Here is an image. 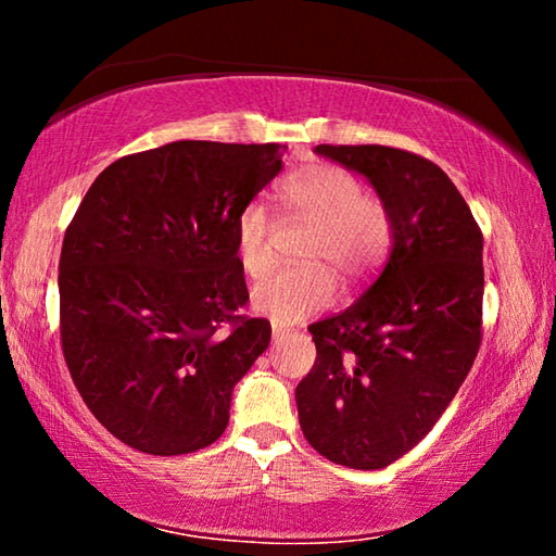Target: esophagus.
<instances>
[{
	"instance_id": "1",
	"label": "esophagus",
	"mask_w": 556,
	"mask_h": 556,
	"mask_svg": "<svg viewBox=\"0 0 556 556\" xmlns=\"http://www.w3.org/2000/svg\"><path fill=\"white\" fill-rule=\"evenodd\" d=\"M287 336H289L287 328H281V326H277V324H271V341H275V343H281V341H285Z\"/></svg>"
}]
</instances>
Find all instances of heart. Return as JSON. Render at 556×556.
Segmentation results:
<instances>
[{
    "label": "heart",
    "mask_w": 556,
    "mask_h": 556,
    "mask_svg": "<svg viewBox=\"0 0 556 556\" xmlns=\"http://www.w3.org/2000/svg\"><path fill=\"white\" fill-rule=\"evenodd\" d=\"M289 213L316 223L304 250L306 262L324 260L338 275L357 277L378 262L390 244V215L380 201L361 195V184L345 168L306 164L277 188ZM267 211L248 203L235 220V255L244 275L262 277L275 262ZM336 285L324 265L287 267L252 289V306L277 324H294L333 301Z\"/></svg>",
    "instance_id": "heart-1"
}]
</instances>
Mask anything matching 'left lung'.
Listing matches in <instances>:
<instances>
[{"label":"left lung","mask_w":556,"mask_h":556,"mask_svg":"<svg viewBox=\"0 0 556 556\" xmlns=\"http://www.w3.org/2000/svg\"><path fill=\"white\" fill-rule=\"evenodd\" d=\"M314 152L361 174L390 215L378 279L343 314L308 326L312 372L296 384L308 444L338 466H390L425 439L481 345L483 235L437 164L380 144Z\"/></svg>","instance_id":"1"}]
</instances>
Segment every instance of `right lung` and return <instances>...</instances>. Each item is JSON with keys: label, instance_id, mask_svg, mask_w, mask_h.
I'll return each mask as SVG.
<instances>
[{"label": "right lung", "instance_id": "right-lung-1", "mask_svg": "<svg viewBox=\"0 0 556 556\" xmlns=\"http://www.w3.org/2000/svg\"><path fill=\"white\" fill-rule=\"evenodd\" d=\"M285 149L184 139L122 156L65 230V363L127 446L191 454L228 427L235 384L271 336L265 318L238 316L248 287L235 220L285 168Z\"/></svg>", "mask_w": 556, "mask_h": 556}]
</instances>
